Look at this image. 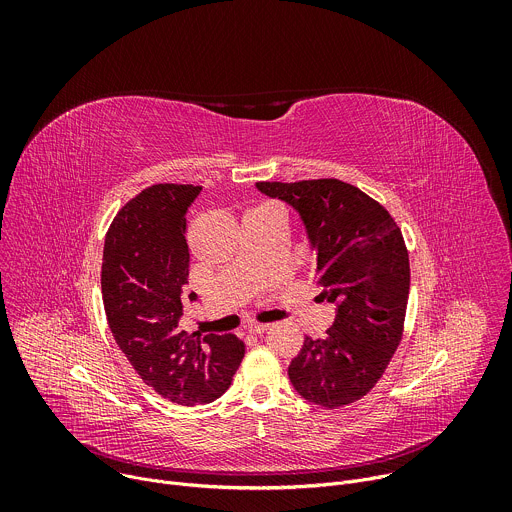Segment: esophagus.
I'll return each instance as SVG.
<instances>
[{
	"mask_svg": "<svg viewBox=\"0 0 512 512\" xmlns=\"http://www.w3.org/2000/svg\"><path fill=\"white\" fill-rule=\"evenodd\" d=\"M269 330V324H249L251 334H263Z\"/></svg>",
	"mask_w": 512,
	"mask_h": 512,
	"instance_id": "esophagus-1",
	"label": "esophagus"
}]
</instances>
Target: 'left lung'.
<instances>
[{
	"mask_svg": "<svg viewBox=\"0 0 512 512\" xmlns=\"http://www.w3.org/2000/svg\"><path fill=\"white\" fill-rule=\"evenodd\" d=\"M294 208L318 255L314 283L336 306L324 340L306 336L287 369L310 403L338 409L367 395L383 377L403 334L409 255L401 229L371 196L346 182H257Z\"/></svg>",
	"mask_w": 512,
	"mask_h": 512,
	"instance_id": "1",
	"label": "left lung"
}]
</instances>
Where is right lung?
<instances>
[{"mask_svg": "<svg viewBox=\"0 0 512 512\" xmlns=\"http://www.w3.org/2000/svg\"><path fill=\"white\" fill-rule=\"evenodd\" d=\"M200 186L156 184L129 200L105 237L101 291L109 328L131 367L178 405L221 397L245 356L233 334H188L184 314L190 253L186 212ZM196 302L198 296H188Z\"/></svg>", "mask_w": 512, "mask_h": 512, "instance_id": "add662e5", "label": "right lung"}]
</instances>
